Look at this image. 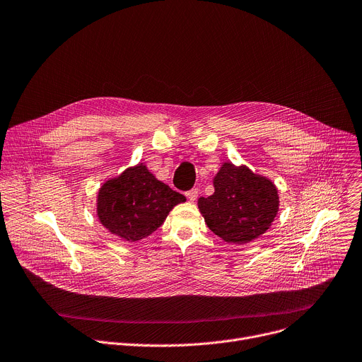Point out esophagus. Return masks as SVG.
<instances>
[{
	"instance_id": "obj_1",
	"label": "esophagus",
	"mask_w": 362,
	"mask_h": 362,
	"mask_svg": "<svg viewBox=\"0 0 362 362\" xmlns=\"http://www.w3.org/2000/svg\"><path fill=\"white\" fill-rule=\"evenodd\" d=\"M186 198L190 201V202H194L196 198H198V189H190L186 192Z\"/></svg>"
}]
</instances>
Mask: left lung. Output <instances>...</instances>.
<instances>
[{
	"mask_svg": "<svg viewBox=\"0 0 362 362\" xmlns=\"http://www.w3.org/2000/svg\"><path fill=\"white\" fill-rule=\"evenodd\" d=\"M214 194L198 206L211 231L226 243L247 244L272 226L279 212V192L272 180L248 168L223 163L214 177Z\"/></svg>",
	"mask_w": 362,
	"mask_h": 362,
	"instance_id": "obj_1",
	"label": "left lung"
}]
</instances>
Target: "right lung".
<instances>
[{"mask_svg": "<svg viewBox=\"0 0 362 362\" xmlns=\"http://www.w3.org/2000/svg\"><path fill=\"white\" fill-rule=\"evenodd\" d=\"M185 201L182 193L157 180L141 163L101 186L96 215L111 234L136 243L153 234Z\"/></svg>", "mask_w": 362, "mask_h": 362, "instance_id": "obj_1", "label": "right lung"}]
</instances>
